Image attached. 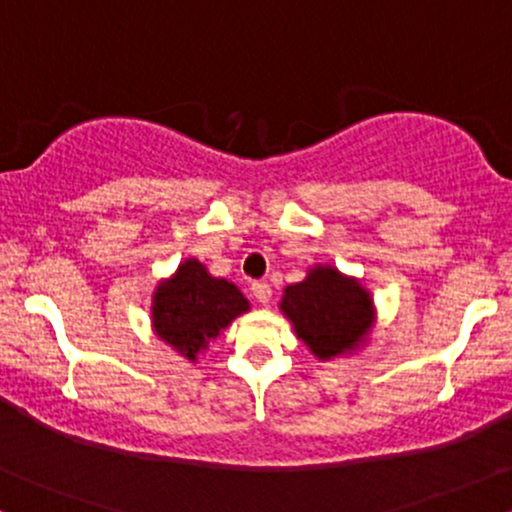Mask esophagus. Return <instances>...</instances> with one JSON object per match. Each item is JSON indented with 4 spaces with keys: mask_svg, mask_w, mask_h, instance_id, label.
<instances>
[{
    "mask_svg": "<svg viewBox=\"0 0 512 512\" xmlns=\"http://www.w3.org/2000/svg\"><path fill=\"white\" fill-rule=\"evenodd\" d=\"M251 295H254L256 302H263V305H266V302L271 300V285H268L266 280H256V283L251 285Z\"/></svg>",
    "mask_w": 512,
    "mask_h": 512,
    "instance_id": "esophagus-1",
    "label": "esophagus"
}]
</instances>
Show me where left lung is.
<instances>
[{"label":"left lung","instance_id":"left-lung-1","mask_svg":"<svg viewBox=\"0 0 512 512\" xmlns=\"http://www.w3.org/2000/svg\"><path fill=\"white\" fill-rule=\"evenodd\" d=\"M278 307L295 337L320 361L359 354L376 324L371 290L332 263L307 268L300 283L283 290Z\"/></svg>","mask_w":512,"mask_h":512}]
</instances>
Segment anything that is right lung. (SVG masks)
Masks as SVG:
<instances>
[{"instance_id":"obj_1","label":"right lung","mask_w":512,"mask_h":512,"mask_svg":"<svg viewBox=\"0 0 512 512\" xmlns=\"http://www.w3.org/2000/svg\"><path fill=\"white\" fill-rule=\"evenodd\" d=\"M251 305L227 278H217L195 256L178 263L151 293V327L161 342L190 364Z\"/></svg>"}]
</instances>
